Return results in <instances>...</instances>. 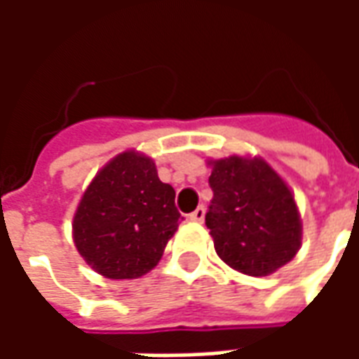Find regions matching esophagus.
I'll use <instances>...</instances> for the list:
<instances>
[{
	"label": "esophagus",
	"mask_w": 359,
	"mask_h": 359,
	"mask_svg": "<svg viewBox=\"0 0 359 359\" xmlns=\"http://www.w3.org/2000/svg\"><path fill=\"white\" fill-rule=\"evenodd\" d=\"M188 217H190V221H196V223H202L203 217H205V208H203V205H198V208H196V210L192 211V213H190Z\"/></svg>",
	"instance_id": "1"
}]
</instances>
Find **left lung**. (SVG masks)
I'll return each instance as SVG.
<instances>
[{
  "label": "left lung",
  "instance_id": "left-lung-1",
  "mask_svg": "<svg viewBox=\"0 0 359 359\" xmlns=\"http://www.w3.org/2000/svg\"><path fill=\"white\" fill-rule=\"evenodd\" d=\"M211 167L205 225L217 256L250 277L288 264L302 244V223L285 180L256 157L231 156Z\"/></svg>",
  "mask_w": 359,
  "mask_h": 359
}]
</instances>
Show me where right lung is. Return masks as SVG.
Listing matches in <instances>:
<instances>
[{"label":"right lung","instance_id":"right-lung-1","mask_svg":"<svg viewBox=\"0 0 359 359\" xmlns=\"http://www.w3.org/2000/svg\"><path fill=\"white\" fill-rule=\"evenodd\" d=\"M182 221L175 188L157 177L156 163L125 151L90 182L74 215L76 250L107 278H136L157 265Z\"/></svg>","mask_w":359,"mask_h":359}]
</instances>
